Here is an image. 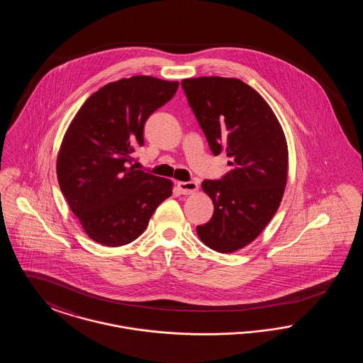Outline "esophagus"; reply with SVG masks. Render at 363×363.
<instances>
[{
    "label": "esophagus",
    "instance_id": "esophagus-1",
    "mask_svg": "<svg viewBox=\"0 0 363 363\" xmlns=\"http://www.w3.org/2000/svg\"><path fill=\"white\" fill-rule=\"evenodd\" d=\"M177 188L182 193V194H190V193H194L196 190L199 189V185L197 182L194 181H189V182H178L177 184Z\"/></svg>",
    "mask_w": 363,
    "mask_h": 363
}]
</instances>
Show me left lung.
<instances>
[{"label": "left lung", "instance_id": "obj_1", "mask_svg": "<svg viewBox=\"0 0 363 363\" xmlns=\"http://www.w3.org/2000/svg\"><path fill=\"white\" fill-rule=\"evenodd\" d=\"M213 155L225 151L230 172L206 179L213 203L211 220L197 225L201 241L219 253L255 241L283 199L289 150L275 113L256 89L238 79L197 77L181 82Z\"/></svg>", "mask_w": 363, "mask_h": 363}]
</instances>
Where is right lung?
<instances>
[{
    "mask_svg": "<svg viewBox=\"0 0 363 363\" xmlns=\"http://www.w3.org/2000/svg\"><path fill=\"white\" fill-rule=\"evenodd\" d=\"M179 83L133 76L108 83L80 107L62 138L57 178L86 235L117 247L138 238L173 182L135 170L148 117L167 104Z\"/></svg>",
    "mask_w": 363,
    "mask_h": 363,
    "instance_id": "1",
    "label": "right lung"
}]
</instances>
